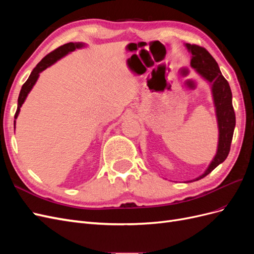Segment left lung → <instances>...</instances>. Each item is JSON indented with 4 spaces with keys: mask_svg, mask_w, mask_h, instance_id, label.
Masks as SVG:
<instances>
[{
    "mask_svg": "<svg viewBox=\"0 0 254 254\" xmlns=\"http://www.w3.org/2000/svg\"><path fill=\"white\" fill-rule=\"evenodd\" d=\"M186 45L188 50L191 53V67L196 68V71L212 84L213 98L215 108H216L219 128V141L216 156H215L204 174L194 180L196 181L209 175L215 167H217L227 159L230 147H231L235 128V112L232 105L231 89H230L227 79L222 76L216 60L202 47L190 43H187Z\"/></svg>",
    "mask_w": 254,
    "mask_h": 254,
    "instance_id": "left-lung-1",
    "label": "left lung"
}]
</instances>
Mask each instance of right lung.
I'll return each instance as SVG.
<instances>
[{"mask_svg": "<svg viewBox=\"0 0 254 254\" xmlns=\"http://www.w3.org/2000/svg\"><path fill=\"white\" fill-rule=\"evenodd\" d=\"M82 45H83L82 43H73V42L61 45V47L57 48L56 50H54L53 52L48 54V55L45 56L40 61V63L36 65V67L34 68L33 72L30 73L28 79L22 86V89H21L20 94H19V98H18V108H17L16 114H14V119L18 118V114L20 112L21 106L23 105V103H24L27 94L29 93V91L32 90V88L34 87V84L36 83L38 77H39V74L42 71H44L45 68L49 67L50 65H52L53 64H55L58 59L65 56L67 53L73 52L76 49H79V48L82 47ZM14 125H16V121H14Z\"/></svg>", "mask_w": 254, "mask_h": 254, "instance_id": "right-lung-1", "label": "right lung"}]
</instances>
